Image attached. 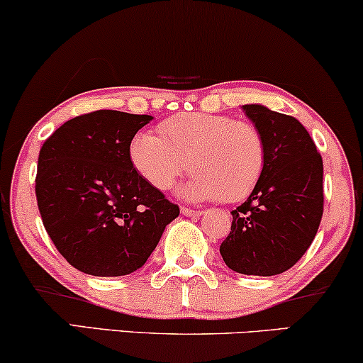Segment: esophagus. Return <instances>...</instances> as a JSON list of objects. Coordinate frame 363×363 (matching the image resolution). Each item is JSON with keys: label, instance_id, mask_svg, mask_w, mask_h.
Segmentation results:
<instances>
[{"label": "esophagus", "instance_id": "34e87169", "mask_svg": "<svg viewBox=\"0 0 363 363\" xmlns=\"http://www.w3.org/2000/svg\"><path fill=\"white\" fill-rule=\"evenodd\" d=\"M181 213L187 216V218H199L203 216V211H197V209H191V208H181Z\"/></svg>", "mask_w": 363, "mask_h": 363}]
</instances>
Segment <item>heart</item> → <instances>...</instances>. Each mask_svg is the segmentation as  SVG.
Segmentation results:
<instances>
[{
    "label": "heart",
    "instance_id": "obj_1",
    "mask_svg": "<svg viewBox=\"0 0 363 363\" xmlns=\"http://www.w3.org/2000/svg\"><path fill=\"white\" fill-rule=\"evenodd\" d=\"M137 132L128 144L134 171L157 191L171 189L189 166L194 171L179 194L191 201L245 199L264 171L266 147L258 127L229 116L181 112Z\"/></svg>",
    "mask_w": 363,
    "mask_h": 363
}]
</instances>
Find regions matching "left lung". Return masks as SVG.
<instances>
[{"mask_svg":"<svg viewBox=\"0 0 363 363\" xmlns=\"http://www.w3.org/2000/svg\"><path fill=\"white\" fill-rule=\"evenodd\" d=\"M242 112L264 139L266 162L250 197L231 211L219 253L233 272L273 277L296 263L315 240L323 214V160L295 117L259 104Z\"/></svg>","mask_w":363,"mask_h":363,"instance_id":"obj_1","label":"left lung"}]
</instances>
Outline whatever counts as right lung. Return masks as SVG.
I'll use <instances>...</instances> for the list:
<instances>
[{"mask_svg": "<svg viewBox=\"0 0 363 363\" xmlns=\"http://www.w3.org/2000/svg\"><path fill=\"white\" fill-rule=\"evenodd\" d=\"M152 121L97 110L58 127L38 155L36 201L60 255L82 273L123 277L144 266L179 206L134 171L132 137Z\"/></svg>", "mask_w": 363, "mask_h": 363, "instance_id": "add662e5", "label": "right lung"}]
</instances>
